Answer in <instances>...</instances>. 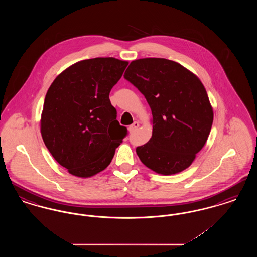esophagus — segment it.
Masks as SVG:
<instances>
[{"mask_svg": "<svg viewBox=\"0 0 257 257\" xmlns=\"http://www.w3.org/2000/svg\"><path fill=\"white\" fill-rule=\"evenodd\" d=\"M139 126H140L139 122H138V121H134L133 124H131V125L129 126V130H130V131H135V130H137V129H138V127H139Z\"/></svg>", "mask_w": 257, "mask_h": 257, "instance_id": "esophagus-1", "label": "esophagus"}]
</instances>
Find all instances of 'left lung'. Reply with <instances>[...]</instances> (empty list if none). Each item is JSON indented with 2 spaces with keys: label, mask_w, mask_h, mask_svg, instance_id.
<instances>
[{
  "label": "left lung",
  "mask_w": 257,
  "mask_h": 257,
  "mask_svg": "<svg viewBox=\"0 0 257 257\" xmlns=\"http://www.w3.org/2000/svg\"><path fill=\"white\" fill-rule=\"evenodd\" d=\"M124 78L145 95L152 111V137L136 148L142 163L164 175L189 168L204 147L214 118L201 81L178 62L160 58L132 61Z\"/></svg>",
  "instance_id": "obj_1"
}]
</instances>
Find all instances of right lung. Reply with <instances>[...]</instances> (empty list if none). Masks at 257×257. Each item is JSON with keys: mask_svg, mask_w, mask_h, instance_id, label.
<instances>
[{"mask_svg": "<svg viewBox=\"0 0 257 257\" xmlns=\"http://www.w3.org/2000/svg\"><path fill=\"white\" fill-rule=\"evenodd\" d=\"M127 65L114 58L78 61L50 86L40 132L54 159L74 176L87 178L104 171L127 135L109 98Z\"/></svg>", "mask_w": 257, "mask_h": 257, "instance_id": "right-lung-1", "label": "right lung"}]
</instances>
